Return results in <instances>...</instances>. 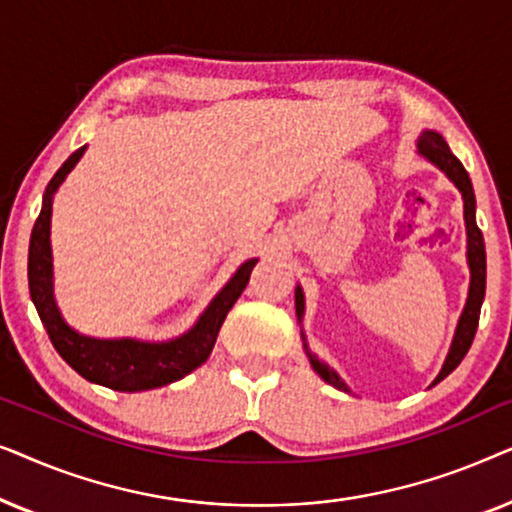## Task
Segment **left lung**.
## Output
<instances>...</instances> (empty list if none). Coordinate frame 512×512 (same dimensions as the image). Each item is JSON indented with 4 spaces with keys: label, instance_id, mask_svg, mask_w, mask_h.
<instances>
[{
    "label": "left lung",
    "instance_id": "obj_1",
    "mask_svg": "<svg viewBox=\"0 0 512 512\" xmlns=\"http://www.w3.org/2000/svg\"><path fill=\"white\" fill-rule=\"evenodd\" d=\"M417 149L419 156H424L429 163H433L438 170H443L447 174V179L452 181L454 186L461 191V198H464V221H466V237H468V268H471V286H468V298H466V307L461 312L457 331H454V340L450 347V354L443 363V370H440L433 384H438L440 380H445L447 375L452 373L454 368L459 366L461 359L468 354V349L473 345L475 331H478V319H480V307L482 300H485V286H487V254H485V240H482V230L475 223V193H473V184L468 179V172L461 165V160L454 156L450 151V146L443 139V135L433 130H424L417 139ZM303 312H305V298H303V289L296 286V314L298 321H303ZM303 345L305 352L310 356L312 368L317 370L321 380H326L328 384H333L335 389L340 391H349L345 382L340 380V375L335 373L333 368H328L324 361L319 359L317 354H312L307 349L305 342V333H303Z\"/></svg>",
    "mask_w": 512,
    "mask_h": 512
}]
</instances>
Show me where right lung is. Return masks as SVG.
Here are the masks:
<instances>
[{
	"label": "right lung",
	"mask_w": 512,
	"mask_h": 512,
	"mask_svg": "<svg viewBox=\"0 0 512 512\" xmlns=\"http://www.w3.org/2000/svg\"><path fill=\"white\" fill-rule=\"evenodd\" d=\"M86 146L76 149L69 156L53 179L48 181L41 214L32 228L30 256H27V279H30V296L37 307L41 324L58 354L88 382L116 391H146L177 382L195 368L202 366L212 354V347L219 335V328L235 305V300L247 289L249 275L254 270L256 258L242 263L230 282L216 293V298L200 314L191 331L167 342H142L132 338L100 340L76 333L65 324L53 298V256H51V209L53 193L74 165L79 163Z\"/></svg>",
	"instance_id": "obj_1"
}]
</instances>
